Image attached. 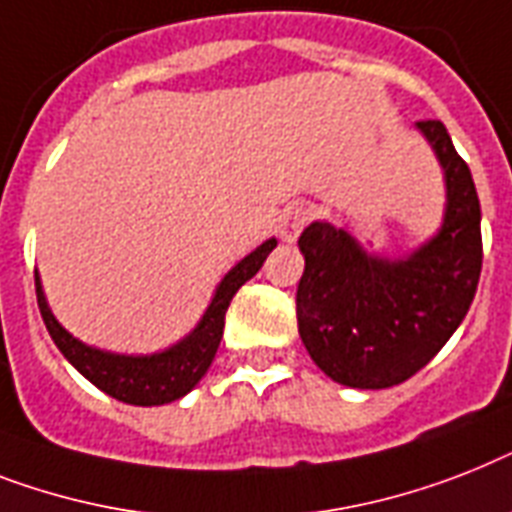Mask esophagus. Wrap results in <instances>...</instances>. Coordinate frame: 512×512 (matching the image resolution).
<instances>
[{
	"instance_id": "1",
	"label": "esophagus",
	"mask_w": 512,
	"mask_h": 512,
	"mask_svg": "<svg viewBox=\"0 0 512 512\" xmlns=\"http://www.w3.org/2000/svg\"><path fill=\"white\" fill-rule=\"evenodd\" d=\"M307 220H310V210L307 207H289L281 220H278V236L284 239V242H297L299 231L307 226Z\"/></svg>"
}]
</instances>
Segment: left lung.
I'll use <instances>...</instances> for the list:
<instances>
[{
	"instance_id": "left-lung-1",
	"label": "left lung",
	"mask_w": 512,
	"mask_h": 512,
	"mask_svg": "<svg viewBox=\"0 0 512 512\" xmlns=\"http://www.w3.org/2000/svg\"><path fill=\"white\" fill-rule=\"evenodd\" d=\"M444 170L442 228L410 255L365 252L347 228L315 220L299 236L297 323L313 363L352 389H389L421 371L463 323L481 276V205L442 120H421Z\"/></svg>"
}]
</instances>
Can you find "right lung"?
Masks as SVG:
<instances>
[{
  "instance_id": "obj_1",
  "label": "right lung",
  "mask_w": 512,
  "mask_h": 512,
  "mask_svg": "<svg viewBox=\"0 0 512 512\" xmlns=\"http://www.w3.org/2000/svg\"><path fill=\"white\" fill-rule=\"evenodd\" d=\"M276 244V239H268L255 252H249L242 263H236L234 268L228 270L218 289H215L213 302L207 305L197 328L178 344H173L168 350L155 352V355H115V352H105L83 344L81 339L68 334L57 323V318H54L47 305L39 276H36V299H39L41 318L47 323V331L52 336V342L57 344V350L97 389H102L115 400L126 402V405H168V402L181 400L184 394H189L199 384V378L205 376L210 363H213L215 352H218L231 299L239 292V286L247 284L249 278L263 268L265 257L273 252Z\"/></svg>"
}]
</instances>
